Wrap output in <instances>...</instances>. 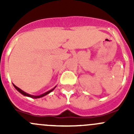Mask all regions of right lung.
<instances>
[{
  "label": "right lung",
  "instance_id": "add662e5",
  "mask_svg": "<svg viewBox=\"0 0 134 134\" xmlns=\"http://www.w3.org/2000/svg\"><path fill=\"white\" fill-rule=\"evenodd\" d=\"M13 86H14V87H15V88L16 90H17V91H19V93H21V94H23V95H25V96H27V97H31V98H41V97H44V96L47 95V94H48V93H51V91H53V90H54V89L55 87H54V88L52 89V90H50V91H47V92H46V93H43V94H41V95H39V96H34V95H31V94H28V93H25V91H23V90H21V89H20V88H19L18 87H17V86H15L14 84H13Z\"/></svg>",
  "mask_w": 134,
  "mask_h": 134
}]
</instances>
